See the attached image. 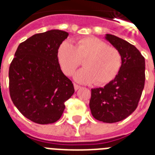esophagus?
Segmentation results:
<instances>
[{"instance_id":"obj_1","label":"esophagus","mask_w":155,"mask_h":155,"mask_svg":"<svg viewBox=\"0 0 155 155\" xmlns=\"http://www.w3.org/2000/svg\"><path fill=\"white\" fill-rule=\"evenodd\" d=\"M74 87H75V90H78L79 88H80V85L76 84H74Z\"/></svg>"}]
</instances>
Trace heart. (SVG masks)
<instances>
[{"instance_id":"1","label":"heart","mask_w":155,"mask_h":155,"mask_svg":"<svg viewBox=\"0 0 155 155\" xmlns=\"http://www.w3.org/2000/svg\"><path fill=\"white\" fill-rule=\"evenodd\" d=\"M57 58L63 72L72 75L84 60V67L75 74L81 84L93 83L97 86L108 84L120 70L122 58L117 48L96 37H84L76 40L75 46L64 41L58 47Z\"/></svg>"}]
</instances>
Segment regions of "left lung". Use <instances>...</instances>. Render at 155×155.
I'll list each match as a JSON object with an SVG mask.
<instances>
[{"label":"left lung","instance_id":"1","mask_svg":"<svg viewBox=\"0 0 155 155\" xmlns=\"http://www.w3.org/2000/svg\"><path fill=\"white\" fill-rule=\"evenodd\" d=\"M105 38L120 51L122 62L115 79L91 90L89 107L93 117L105 123L120 121L134 112L145 85V58L130 42L113 35Z\"/></svg>","mask_w":155,"mask_h":155}]
</instances>
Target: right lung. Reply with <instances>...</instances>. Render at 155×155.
I'll list each match as a JSON object with an SVG mask.
<instances>
[{
	"mask_svg": "<svg viewBox=\"0 0 155 155\" xmlns=\"http://www.w3.org/2000/svg\"><path fill=\"white\" fill-rule=\"evenodd\" d=\"M68 36L58 30L33 35L19 44L9 66L11 100L24 117L38 124L57 121L75 92L57 58L58 47Z\"/></svg>",
	"mask_w": 155,
	"mask_h": 155,
	"instance_id": "obj_1",
	"label": "right lung"
}]
</instances>
